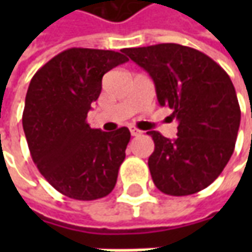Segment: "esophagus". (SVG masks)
Masks as SVG:
<instances>
[{"label":"esophagus","instance_id":"1","mask_svg":"<svg viewBox=\"0 0 252 252\" xmlns=\"http://www.w3.org/2000/svg\"><path fill=\"white\" fill-rule=\"evenodd\" d=\"M130 134L131 136H140L141 130L136 129V127H130Z\"/></svg>","mask_w":252,"mask_h":252}]
</instances>
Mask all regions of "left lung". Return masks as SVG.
Here are the masks:
<instances>
[{
  "label": "left lung",
  "mask_w": 252,
  "mask_h": 252,
  "mask_svg": "<svg viewBox=\"0 0 252 252\" xmlns=\"http://www.w3.org/2000/svg\"><path fill=\"white\" fill-rule=\"evenodd\" d=\"M154 81L161 106L172 109L178 137L156 130L149 157L153 182L172 196L196 193L227 165L237 140L241 111L228 74L209 56L177 43L125 49Z\"/></svg>",
  "instance_id": "1"
}]
</instances>
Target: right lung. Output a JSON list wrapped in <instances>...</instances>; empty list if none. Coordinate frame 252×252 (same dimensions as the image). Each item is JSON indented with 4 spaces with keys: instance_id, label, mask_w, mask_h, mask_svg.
Returning <instances> with one entry per match:
<instances>
[{
    "instance_id": "add662e5",
    "label": "right lung",
    "mask_w": 252,
    "mask_h": 252,
    "mask_svg": "<svg viewBox=\"0 0 252 252\" xmlns=\"http://www.w3.org/2000/svg\"><path fill=\"white\" fill-rule=\"evenodd\" d=\"M122 53L67 49L40 67L29 84L22 125L32 160L68 198L95 200L116 185L130 131L91 129L87 115L101 94L103 74L129 60Z\"/></svg>"
}]
</instances>
